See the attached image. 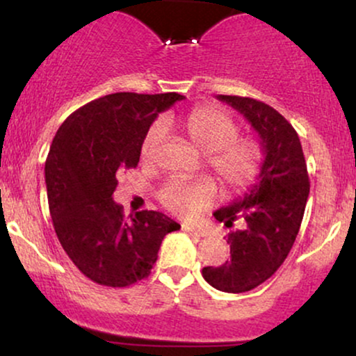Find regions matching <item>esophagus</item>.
I'll return each mask as SVG.
<instances>
[{
	"label": "esophagus",
	"instance_id": "1",
	"mask_svg": "<svg viewBox=\"0 0 356 356\" xmlns=\"http://www.w3.org/2000/svg\"><path fill=\"white\" fill-rule=\"evenodd\" d=\"M182 229L186 232H189V234H194L197 236V238H204V236H207V232L201 229V227H194V226H189V224H182Z\"/></svg>",
	"mask_w": 356,
	"mask_h": 356
}]
</instances>
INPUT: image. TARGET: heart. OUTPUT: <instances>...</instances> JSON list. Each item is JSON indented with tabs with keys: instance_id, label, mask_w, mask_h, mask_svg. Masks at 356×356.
Masks as SVG:
<instances>
[{
	"instance_id": "heart-1",
	"label": "heart",
	"mask_w": 356,
	"mask_h": 356,
	"mask_svg": "<svg viewBox=\"0 0 356 356\" xmlns=\"http://www.w3.org/2000/svg\"><path fill=\"white\" fill-rule=\"evenodd\" d=\"M181 127L189 140L206 154V164L229 192H243L252 186L263 169V147L251 137H239V125L219 108L197 107L181 118ZM167 125L155 120L145 132L140 154L152 161L165 140ZM218 189L211 179L197 181L172 177L159 191L157 197L165 209L179 218H194L216 201Z\"/></svg>"
}]
</instances>
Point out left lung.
Returning <instances> with one entry per match:
<instances>
[{
  "instance_id": "1",
  "label": "left lung",
  "mask_w": 356,
  "mask_h": 356,
  "mask_svg": "<svg viewBox=\"0 0 356 356\" xmlns=\"http://www.w3.org/2000/svg\"><path fill=\"white\" fill-rule=\"evenodd\" d=\"M218 99L243 113L259 134L264 161L246 195L214 212L227 227L238 219L246 224L227 234L231 259L222 266L204 268L202 276L219 291L244 293L275 275L291 251L303 220L309 179L300 137L277 110L249 97Z\"/></svg>"
}]
</instances>
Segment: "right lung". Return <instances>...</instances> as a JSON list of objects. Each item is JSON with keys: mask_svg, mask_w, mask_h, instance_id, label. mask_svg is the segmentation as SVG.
Here are the masks:
<instances>
[{"mask_svg": "<svg viewBox=\"0 0 356 356\" xmlns=\"http://www.w3.org/2000/svg\"><path fill=\"white\" fill-rule=\"evenodd\" d=\"M179 93L118 92L75 110L44 162L48 207L61 248L88 280L125 288L150 275L162 239L181 229L157 211L124 216L117 174L136 169L145 132Z\"/></svg>", "mask_w": 356, "mask_h": 356, "instance_id": "add662e5", "label": "right lung"}]
</instances>
